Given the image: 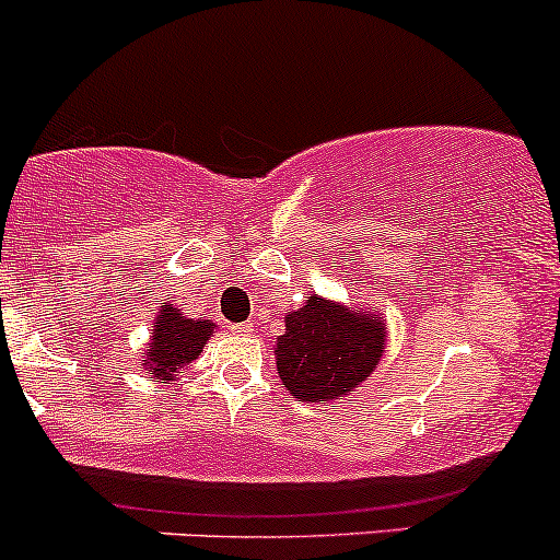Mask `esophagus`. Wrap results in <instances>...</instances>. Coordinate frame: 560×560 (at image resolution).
Masks as SVG:
<instances>
[{"mask_svg": "<svg viewBox=\"0 0 560 560\" xmlns=\"http://www.w3.org/2000/svg\"><path fill=\"white\" fill-rule=\"evenodd\" d=\"M232 334L250 336V334H254V326H250V323H240V326H232Z\"/></svg>", "mask_w": 560, "mask_h": 560, "instance_id": "1", "label": "esophagus"}]
</instances>
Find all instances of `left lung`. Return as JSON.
<instances>
[{
	"mask_svg": "<svg viewBox=\"0 0 560 560\" xmlns=\"http://www.w3.org/2000/svg\"><path fill=\"white\" fill-rule=\"evenodd\" d=\"M387 328L374 312L310 293L302 310L285 315L275 358L288 393L304 402L341 400L382 360Z\"/></svg>",
	"mask_w": 560,
	"mask_h": 560,
	"instance_id": "1",
	"label": "left lung"
}]
</instances>
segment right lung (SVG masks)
Here are the masks:
<instances>
[{
  "label": "right lung",
  "mask_w": 560,
  "mask_h": 560,
  "mask_svg": "<svg viewBox=\"0 0 560 560\" xmlns=\"http://www.w3.org/2000/svg\"><path fill=\"white\" fill-rule=\"evenodd\" d=\"M213 328L210 320H200V317L195 320V317L182 315V310L173 304H162L158 323L152 326V341L141 352L147 374L162 378L165 384L173 382L191 360H197Z\"/></svg>",
  "instance_id": "obj_1"
}]
</instances>
